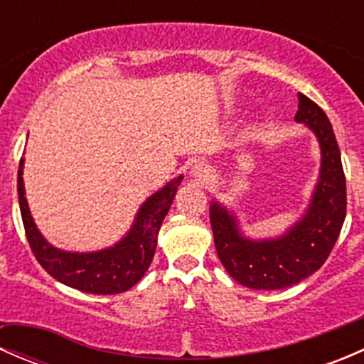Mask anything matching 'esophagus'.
Here are the masks:
<instances>
[{
  "instance_id": "obj_1",
  "label": "esophagus",
  "mask_w": 364,
  "mask_h": 364,
  "mask_svg": "<svg viewBox=\"0 0 364 364\" xmlns=\"http://www.w3.org/2000/svg\"><path fill=\"white\" fill-rule=\"evenodd\" d=\"M190 174H192V178L196 179L197 183H200V185H205V183L211 181L213 178V171L209 168V165L204 164V161H199V164L193 165Z\"/></svg>"
}]
</instances>
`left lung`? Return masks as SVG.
Instances as JSON below:
<instances>
[{
	"instance_id": "1",
	"label": "left lung",
	"mask_w": 364,
	"mask_h": 364,
	"mask_svg": "<svg viewBox=\"0 0 364 364\" xmlns=\"http://www.w3.org/2000/svg\"><path fill=\"white\" fill-rule=\"evenodd\" d=\"M294 119L310 128L321 148V171L303 216L282 236H245L232 209L211 200L209 220L216 253L227 273L255 291L291 287L318 269L335 247L347 211V190L335 132L326 112L297 93Z\"/></svg>"
}]
</instances>
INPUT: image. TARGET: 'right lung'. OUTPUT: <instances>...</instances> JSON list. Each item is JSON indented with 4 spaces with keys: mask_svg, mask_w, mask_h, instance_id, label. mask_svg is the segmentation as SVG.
Wrapping results in <instances>:
<instances>
[{
    "mask_svg": "<svg viewBox=\"0 0 364 364\" xmlns=\"http://www.w3.org/2000/svg\"><path fill=\"white\" fill-rule=\"evenodd\" d=\"M24 159L19 164L17 192L26 237L40 266L53 278L90 294H119L134 287L151 264L156 237L171 209L183 176L171 179L139 208L130 230L112 247L97 252H67L50 245L36 227L24 190Z\"/></svg>",
    "mask_w": 364,
    "mask_h": 364,
    "instance_id": "1",
    "label": "right lung"
}]
</instances>
